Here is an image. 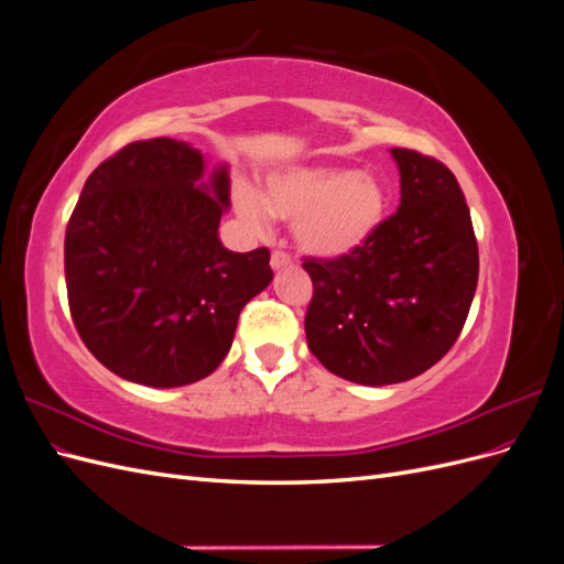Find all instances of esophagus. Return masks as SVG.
<instances>
[{"instance_id": "esophagus-1", "label": "esophagus", "mask_w": 564, "mask_h": 564, "mask_svg": "<svg viewBox=\"0 0 564 564\" xmlns=\"http://www.w3.org/2000/svg\"><path fill=\"white\" fill-rule=\"evenodd\" d=\"M270 265H272V270L289 268V265H292V256H289V253H286V251H282V249L272 251V256H270Z\"/></svg>"}]
</instances>
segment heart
Listing matches in <instances>:
<instances>
[{
    "mask_svg": "<svg viewBox=\"0 0 564 564\" xmlns=\"http://www.w3.org/2000/svg\"><path fill=\"white\" fill-rule=\"evenodd\" d=\"M235 202L251 230L265 232L270 216L294 220L303 251L336 259L371 240L388 199L373 174L344 166H296L272 174L263 197L240 187Z\"/></svg>",
    "mask_w": 564,
    "mask_h": 564,
    "instance_id": "heart-1",
    "label": "heart"
}]
</instances>
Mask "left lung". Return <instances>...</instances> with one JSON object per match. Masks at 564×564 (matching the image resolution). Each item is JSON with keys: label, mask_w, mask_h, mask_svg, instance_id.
I'll return each instance as SVG.
<instances>
[{"label": "left lung", "mask_w": 564, "mask_h": 564, "mask_svg": "<svg viewBox=\"0 0 564 564\" xmlns=\"http://www.w3.org/2000/svg\"><path fill=\"white\" fill-rule=\"evenodd\" d=\"M400 207L371 240L336 259L305 256L313 280L305 338L336 377L388 386L419 377L464 329L480 272L456 176L435 158L392 148Z\"/></svg>", "instance_id": "1"}]
</instances>
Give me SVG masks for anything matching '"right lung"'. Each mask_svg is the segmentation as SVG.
<instances>
[{"mask_svg": "<svg viewBox=\"0 0 564 564\" xmlns=\"http://www.w3.org/2000/svg\"><path fill=\"white\" fill-rule=\"evenodd\" d=\"M174 139L124 145L84 183L65 230L70 315L96 360L127 381L176 388L224 362L245 305L272 280L270 251H228V169Z\"/></svg>", "mask_w": 564, "mask_h": 564, "instance_id": "right-lung-1", "label": "right lung"}]
</instances>
